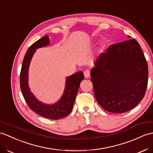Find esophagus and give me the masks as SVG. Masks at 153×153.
<instances>
[{
  "label": "esophagus",
  "instance_id": "obj_1",
  "mask_svg": "<svg viewBox=\"0 0 153 153\" xmlns=\"http://www.w3.org/2000/svg\"><path fill=\"white\" fill-rule=\"evenodd\" d=\"M84 76L85 78H88L90 76V71L89 69H86L84 71Z\"/></svg>",
  "mask_w": 153,
  "mask_h": 153
}]
</instances>
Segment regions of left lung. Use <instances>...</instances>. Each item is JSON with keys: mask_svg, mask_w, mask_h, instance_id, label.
<instances>
[{"mask_svg": "<svg viewBox=\"0 0 153 153\" xmlns=\"http://www.w3.org/2000/svg\"><path fill=\"white\" fill-rule=\"evenodd\" d=\"M95 65L91 81L95 99L103 109L123 113L143 99L148 83V65L135 39L111 45Z\"/></svg>", "mask_w": 153, "mask_h": 153, "instance_id": "left-lung-1", "label": "left lung"}]
</instances>
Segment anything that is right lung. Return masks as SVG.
I'll return each instance as SVG.
<instances>
[{
	"label": "right lung",
	"mask_w": 153,
	"mask_h": 153,
	"mask_svg": "<svg viewBox=\"0 0 153 153\" xmlns=\"http://www.w3.org/2000/svg\"><path fill=\"white\" fill-rule=\"evenodd\" d=\"M49 44L48 36L36 41L29 47L26 53L20 73V86L24 98L30 108L36 114L51 120H59L68 115L71 111L81 81L84 79V74L79 71L67 79L64 94L58 102L47 105L40 102L30 91L28 85V71L30 62L36 48Z\"/></svg>",
	"instance_id": "add662e5"
}]
</instances>
